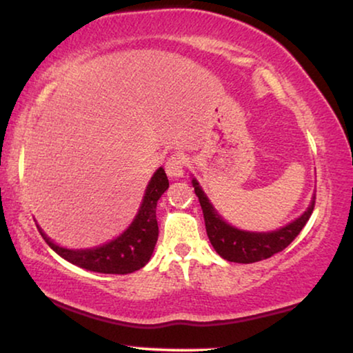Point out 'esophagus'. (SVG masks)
<instances>
[{
    "label": "esophagus",
    "instance_id": "obj_1",
    "mask_svg": "<svg viewBox=\"0 0 353 353\" xmlns=\"http://www.w3.org/2000/svg\"><path fill=\"white\" fill-rule=\"evenodd\" d=\"M183 168H185V155L182 154H174L170 157L165 165L166 174L172 179L181 177L183 174Z\"/></svg>",
    "mask_w": 353,
    "mask_h": 353
}]
</instances>
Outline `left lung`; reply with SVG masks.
Returning a JSON list of instances; mask_svg holds the SVG:
<instances>
[{"label":"left lung","instance_id":"obj_1","mask_svg":"<svg viewBox=\"0 0 353 353\" xmlns=\"http://www.w3.org/2000/svg\"><path fill=\"white\" fill-rule=\"evenodd\" d=\"M192 183L194 187V193H196L199 199V204H201L204 223H206V231L210 244H212L215 252L222 259L234 263L261 261L270 259V256L277 254V252H282L296 238L299 231L304 228V225L307 223L315 206V196H312L311 204L304 210L303 215H299L292 223H288L285 227L276 231H268V233L243 231L231 227L230 223H227L220 217L217 210L214 209V206L208 199L206 193L199 187L196 179H193Z\"/></svg>","mask_w":353,"mask_h":353}]
</instances>
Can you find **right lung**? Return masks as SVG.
<instances>
[{
    "instance_id": "1",
    "label": "right lung",
    "mask_w": 353,
    "mask_h": 353,
    "mask_svg": "<svg viewBox=\"0 0 353 353\" xmlns=\"http://www.w3.org/2000/svg\"><path fill=\"white\" fill-rule=\"evenodd\" d=\"M168 187L170 182L166 172L163 168H159L145 188L143 204L130 227L119 238L93 249H65L52 243L39 227L38 230L50 249L72 265L101 274H130L145 266L154 254L159 239L157 203Z\"/></svg>"
}]
</instances>
